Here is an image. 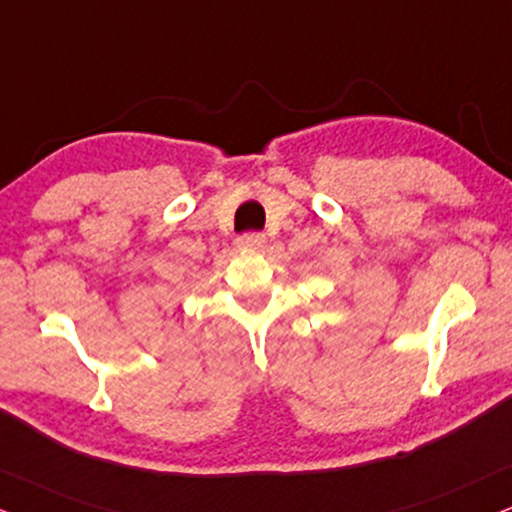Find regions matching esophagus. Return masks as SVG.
<instances>
[{
	"label": "esophagus",
	"mask_w": 512,
	"mask_h": 512,
	"mask_svg": "<svg viewBox=\"0 0 512 512\" xmlns=\"http://www.w3.org/2000/svg\"><path fill=\"white\" fill-rule=\"evenodd\" d=\"M263 244H266V235H258V232H246V235L237 239L239 249H246V251L263 249Z\"/></svg>",
	"instance_id": "obj_1"
}]
</instances>
